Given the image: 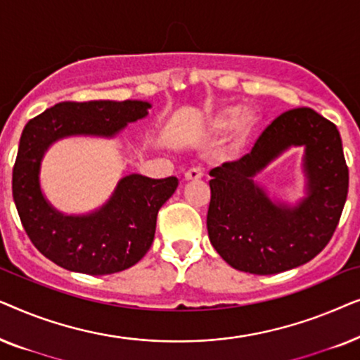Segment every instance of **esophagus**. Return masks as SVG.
Segmentation results:
<instances>
[{"mask_svg":"<svg viewBox=\"0 0 360 360\" xmlns=\"http://www.w3.org/2000/svg\"><path fill=\"white\" fill-rule=\"evenodd\" d=\"M203 179V172L200 169H190L185 172V180L186 181H196V180H201Z\"/></svg>","mask_w":360,"mask_h":360,"instance_id":"esophagus-1","label":"esophagus"}]
</instances>
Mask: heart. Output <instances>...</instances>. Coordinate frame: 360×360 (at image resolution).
<instances>
[{
  "label": "heart",
  "instance_id": "b5f03b06",
  "mask_svg": "<svg viewBox=\"0 0 360 360\" xmlns=\"http://www.w3.org/2000/svg\"><path fill=\"white\" fill-rule=\"evenodd\" d=\"M239 116H240L239 106H226L223 110L216 111L214 115H211L208 117V121H206L203 136L214 137V136L224 134V132H228L231 127L238 122ZM257 121H259L257 116H255L254 112H248V115L243 116V120H240L239 127H238V139H236L234 144L231 146L228 150L229 155H236L238 152H240V149H243L245 144V141H248V137L252 134L254 127L257 126Z\"/></svg>",
  "mask_w": 360,
  "mask_h": 360
}]
</instances>
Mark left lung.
<instances>
[{"mask_svg": "<svg viewBox=\"0 0 360 360\" xmlns=\"http://www.w3.org/2000/svg\"><path fill=\"white\" fill-rule=\"evenodd\" d=\"M293 146L304 147V195H270L257 176ZM206 228L236 270L272 275L307 264L326 248L347 198L349 170L338 127L311 108L283 112L250 154L210 172Z\"/></svg>", "mask_w": 360, "mask_h": 360, "instance_id": "1", "label": "left lung"}]
</instances>
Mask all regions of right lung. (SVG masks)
I'll use <instances>...</instances> for the list:
<instances>
[{
	"mask_svg": "<svg viewBox=\"0 0 360 360\" xmlns=\"http://www.w3.org/2000/svg\"><path fill=\"white\" fill-rule=\"evenodd\" d=\"M149 101L58 103L22 129L13 169V198L29 239L53 264L88 275H108L139 262L150 249L157 213L175 193L176 176L124 174L105 203L88 213H63L41 185L42 160L67 137L115 139L149 115Z\"/></svg>",
	"mask_w": 360,
	"mask_h": 360,
	"instance_id": "1",
	"label": "right lung"
}]
</instances>
